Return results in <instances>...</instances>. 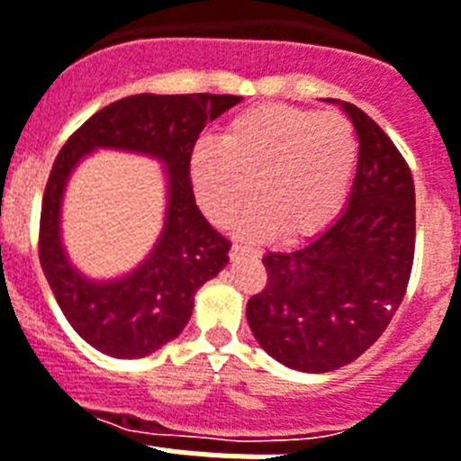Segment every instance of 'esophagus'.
Returning <instances> with one entry per match:
<instances>
[{
  "instance_id": "obj_1",
  "label": "esophagus",
  "mask_w": 461,
  "mask_h": 461,
  "mask_svg": "<svg viewBox=\"0 0 461 461\" xmlns=\"http://www.w3.org/2000/svg\"><path fill=\"white\" fill-rule=\"evenodd\" d=\"M240 251H254V254H258V249H251V247H247V244H233V249H230V254H240Z\"/></svg>"
}]
</instances>
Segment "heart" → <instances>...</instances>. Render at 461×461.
Instances as JSON below:
<instances>
[{
  "label": "heart",
  "instance_id": "obj_1",
  "mask_svg": "<svg viewBox=\"0 0 461 461\" xmlns=\"http://www.w3.org/2000/svg\"><path fill=\"white\" fill-rule=\"evenodd\" d=\"M357 161L353 124L339 113L267 104L228 122L221 140L203 138L191 154V182L207 217L226 223L249 201L247 233L276 228L303 238L332 221Z\"/></svg>",
  "mask_w": 461,
  "mask_h": 461
}]
</instances>
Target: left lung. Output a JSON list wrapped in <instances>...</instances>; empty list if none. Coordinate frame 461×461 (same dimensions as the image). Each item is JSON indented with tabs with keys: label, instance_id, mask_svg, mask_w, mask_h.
<instances>
[{
	"label": "left lung",
	"instance_id": "left-lung-1",
	"mask_svg": "<svg viewBox=\"0 0 461 461\" xmlns=\"http://www.w3.org/2000/svg\"><path fill=\"white\" fill-rule=\"evenodd\" d=\"M360 138L351 198L295 251H267L266 288L247 321L275 360L300 372L344 367L383 335L406 295L415 254L413 175L388 133L341 104Z\"/></svg>",
	"mask_w": 461,
	"mask_h": 461
}]
</instances>
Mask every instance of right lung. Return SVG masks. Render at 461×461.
<instances>
[{
	"label": "right lung",
	"instance_id": "add662e5",
	"mask_svg": "<svg viewBox=\"0 0 461 461\" xmlns=\"http://www.w3.org/2000/svg\"><path fill=\"white\" fill-rule=\"evenodd\" d=\"M233 94H136L94 113L57 154L41 203L39 260L71 328L113 357H145L189 323L195 291L228 263L230 242L195 205L191 154L207 122L238 105ZM96 147L161 158L169 212L150 258L124 280L96 285L72 270L59 240V205L72 166Z\"/></svg>",
	"mask_w": 461,
	"mask_h": 461
}]
</instances>
